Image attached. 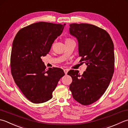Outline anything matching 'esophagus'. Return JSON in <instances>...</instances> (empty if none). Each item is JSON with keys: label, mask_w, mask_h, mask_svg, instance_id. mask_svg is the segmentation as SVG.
I'll list each match as a JSON object with an SVG mask.
<instances>
[{"label": "esophagus", "mask_w": 128, "mask_h": 128, "mask_svg": "<svg viewBox=\"0 0 128 128\" xmlns=\"http://www.w3.org/2000/svg\"><path fill=\"white\" fill-rule=\"evenodd\" d=\"M64 72L65 74H67L68 72V69H64Z\"/></svg>", "instance_id": "1"}]
</instances>
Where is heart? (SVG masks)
Segmentation results:
<instances>
[{"mask_svg": "<svg viewBox=\"0 0 128 128\" xmlns=\"http://www.w3.org/2000/svg\"><path fill=\"white\" fill-rule=\"evenodd\" d=\"M71 40V39H70V38H67L66 40V41H68V40Z\"/></svg>", "mask_w": 128, "mask_h": 128, "instance_id": "obj_1", "label": "heart"}]
</instances>
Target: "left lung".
Masks as SVG:
<instances>
[{"label":"left lung","mask_w":128,"mask_h":128,"mask_svg":"<svg viewBox=\"0 0 128 128\" xmlns=\"http://www.w3.org/2000/svg\"><path fill=\"white\" fill-rule=\"evenodd\" d=\"M70 33L78 42L80 62L87 65L83 74L70 70V90L74 100L87 106L98 100L108 87L114 71V44L106 30L88 24H70Z\"/></svg>","instance_id":"left-lung-1"}]
</instances>
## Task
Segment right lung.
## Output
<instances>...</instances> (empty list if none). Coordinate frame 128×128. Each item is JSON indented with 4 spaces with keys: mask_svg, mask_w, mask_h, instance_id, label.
Returning a JSON list of instances; mask_svg holds the SVG:
<instances>
[{
    "mask_svg": "<svg viewBox=\"0 0 128 128\" xmlns=\"http://www.w3.org/2000/svg\"><path fill=\"white\" fill-rule=\"evenodd\" d=\"M65 25L34 23L20 29L13 41L10 57L12 74L23 94L34 103L51 100L60 79L64 75L60 68L46 69L41 57L48 54Z\"/></svg>",
    "mask_w": 128,
    "mask_h": 128,
    "instance_id": "obj_1",
    "label": "right lung"
}]
</instances>
